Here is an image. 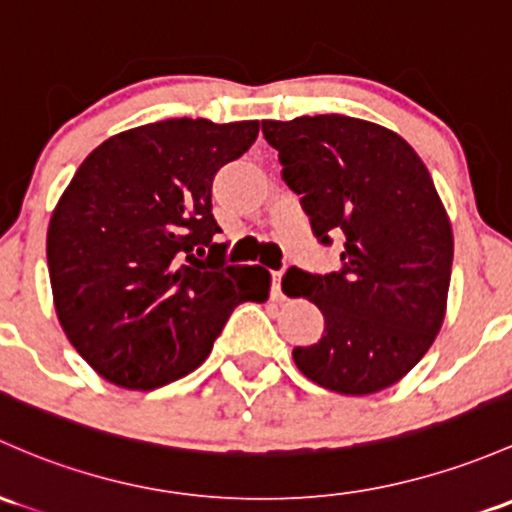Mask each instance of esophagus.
<instances>
[{"instance_id":"34e87169","label":"esophagus","mask_w":512,"mask_h":512,"mask_svg":"<svg viewBox=\"0 0 512 512\" xmlns=\"http://www.w3.org/2000/svg\"><path fill=\"white\" fill-rule=\"evenodd\" d=\"M272 297L274 299H282V270H274L272 272Z\"/></svg>"}]
</instances>
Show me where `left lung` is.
Wrapping results in <instances>:
<instances>
[{"label": "left lung", "instance_id": "1", "mask_svg": "<svg viewBox=\"0 0 512 512\" xmlns=\"http://www.w3.org/2000/svg\"><path fill=\"white\" fill-rule=\"evenodd\" d=\"M282 181L311 233L343 245L336 272L289 267L287 297L314 301L324 333L292 351L301 373L341 395L395 385L429 351L444 321L454 238L417 152L390 129L346 115L265 120Z\"/></svg>", "mask_w": 512, "mask_h": 512}]
</instances>
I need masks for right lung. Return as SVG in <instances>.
<instances>
[{"label": "right lung", "mask_w": 512, "mask_h": 512, "mask_svg": "<svg viewBox=\"0 0 512 512\" xmlns=\"http://www.w3.org/2000/svg\"><path fill=\"white\" fill-rule=\"evenodd\" d=\"M260 122L161 120L115 134L75 171L46 240L56 314L110 383L154 390L196 370L242 301H265L270 272L228 265L213 179Z\"/></svg>", "instance_id": "1"}]
</instances>
